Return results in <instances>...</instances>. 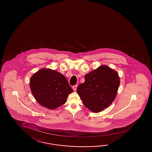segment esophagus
Masks as SVG:
<instances>
[{"label":"esophagus","mask_w":152,"mask_h":152,"mask_svg":"<svg viewBox=\"0 0 152 152\" xmlns=\"http://www.w3.org/2000/svg\"><path fill=\"white\" fill-rule=\"evenodd\" d=\"M77 85H75L73 86L72 88H73V90H74V91H76V90H77Z\"/></svg>","instance_id":"34e87169"}]
</instances>
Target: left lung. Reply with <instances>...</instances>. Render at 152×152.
Masks as SVG:
<instances>
[{
    "label": "left lung",
    "mask_w": 152,
    "mask_h": 152,
    "mask_svg": "<svg viewBox=\"0 0 152 152\" xmlns=\"http://www.w3.org/2000/svg\"><path fill=\"white\" fill-rule=\"evenodd\" d=\"M85 83L78 85L77 92L84 105L99 113L110 105L120 85L118 73L107 66H101L85 76Z\"/></svg>",
    "instance_id": "left-lung-1"
}]
</instances>
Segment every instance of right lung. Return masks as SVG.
<instances>
[{"label": "right lung", "mask_w": 152, "mask_h": 152, "mask_svg": "<svg viewBox=\"0 0 152 152\" xmlns=\"http://www.w3.org/2000/svg\"><path fill=\"white\" fill-rule=\"evenodd\" d=\"M30 88L37 102L51 110L64 105L73 92L64 76L51 69H43L34 74L30 80Z\"/></svg>", "instance_id": "add662e5"}]
</instances>
